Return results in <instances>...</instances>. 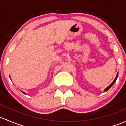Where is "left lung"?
Listing matches in <instances>:
<instances>
[{
    "mask_svg": "<svg viewBox=\"0 0 126 126\" xmlns=\"http://www.w3.org/2000/svg\"><path fill=\"white\" fill-rule=\"evenodd\" d=\"M118 72L117 75H116V78H115V79H114V81H113V82H111V84H110V85H109V86H108V87H107V88H106V89H105V90H104V92H107V90H109V89H110V87H111V86H112V85H113V84H115V82H116V79H117V78H118Z\"/></svg>",
    "mask_w": 126,
    "mask_h": 126,
    "instance_id": "1",
    "label": "left lung"
}]
</instances>
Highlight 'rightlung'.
<instances>
[{
  "mask_svg": "<svg viewBox=\"0 0 126 126\" xmlns=\"http://www.w3.org/2000/svg\"><path fill=\"white\" fill-rule=\"evenodd\" d=\"M22 93H24V94H25V93H24V92H22Z\"/></svg>",
  "mask_w": 126,
  "mask_h": 126,
  "instance_id": "obj_1",
  "label": "right lung"
}]
</instances>
